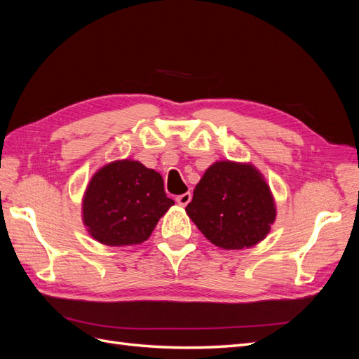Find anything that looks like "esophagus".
I'll return each mask as SVG.
<instances>
[{
  "mask_svg": "<svg viewBox=\"0 0 359 359\" xmlns=\"http://www.w3.org/2000/svg\"><path fill=\"white\" fill-rule=\"evenodd\" d=\"M190 201H191V193H190V191L184 193V194H180V196H177V202H178V205H181V206H186Z\"/></svg>",
  "mask_w": 359,
  "mask_h": 359,
  "instance_id": "34e87169",
  "label": "esophagus"
}]
</instances>
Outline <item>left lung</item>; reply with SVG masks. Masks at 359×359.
<instances>
[{
  "mask_svg": "<svg viewBox=\"0 0 359 359\" xmlns=\"http://www.w3.org/2000/svg\"><path fill=\"white\" fill-rule=\"evenodd\" d=\"M186 212L214 245L250 248L264 241L276 222V201L252 163L215 161L193 190Z\"/></svg>",
  "mask_w": 359,
  "mask_h": 359,
  "instance_id": "left-lung-1",
  "label": "left lung"
}]
</instances>
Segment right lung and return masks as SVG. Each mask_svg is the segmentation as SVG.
<instances>
[{"mask_svg": "<svg viewBox=\"0 0 359 359\" xmlns=\"http://www.w3.org/2000/svg\"><path fill=\"white\" fill-rule=\"evenodd\" d=\"M173 203L158 172L136 160H115L91 177L82 199V220L100 244L136 245L148 240Z\"/></svg>", "mask_w": 359, "mask_h": 359, "instance_id": "add662e5", "label": "right lung"}]
</instances>
